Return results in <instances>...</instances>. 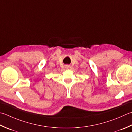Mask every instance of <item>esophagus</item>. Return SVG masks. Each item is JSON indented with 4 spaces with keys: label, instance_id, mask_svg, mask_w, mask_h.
<instances>
[{
    "label": "esophagus",
    "instance_id": "1",
    "mask_svg": "<svg viewBox=\"0 0 132 132\" xmlns=\"http://www.w3.org/2000/svg\"><path fill=\"white\" fill-rule=\"evenodd\" d=\"M70 67V66L69 65H65V68H66V69H68Z\"/></svg>",
    "mask_w": 132,
    "mask_h": 132
}]
</instances>
